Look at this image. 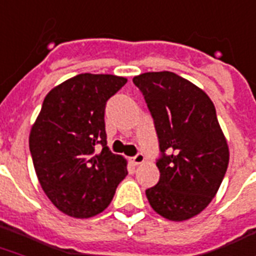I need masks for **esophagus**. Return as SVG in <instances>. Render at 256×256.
<instances>
[{"instance_id":"34e87169","label":"esophagus","mask_w":256,"mask_h":256,"mask_svg":"<svg viewBox=\"0 0 256 256\" xmlns=\"http://www.w3.org/2000/svg\"><path fill=\"white\" fill-rule=\"evenodd\" d=\"M132 160V164H136V165H140V164H142L144 161H145V156H144L142 153H136Z\"/></svg>"}]
</instances>
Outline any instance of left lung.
Returning a JSON list of instances; mask_svg holds the SVG:
<instances>
[{
	"instance_id": "obj_1",
	"label": "left lung",
	"mask_w": 256,
	"mask_h": 256,
	"mask_svg": "<svg viewBox=\"0 0 256 256\" xmlns=\"http://www.w3.org/2000/svg\"><path fill=\"white\" fill-rule=\"evenodd\" d=\"M132 83L145 98L158 136L160 180L146 189V198L165 219H190L214 198L230 160L214 103L174 72H146Z\"/></svg>"
}]
</instances>
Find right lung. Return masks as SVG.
<instances>
[{
    "label": "right lung",
    "instance_id": "obj_1",
    "mask_svg": "<svg viewBox=\"0 0 256 256\" xmlns=\"http://www.w3.org/2000/svg\"><path fill=\"white\" fill-rule=\"evenodd\" d=\"M126 83L115 75L74 76L48 92L30 130L29 149L42 190L72 218L106 210L128 174L124 157L107 148L104 124L107 100Z\"/></svg>",
    "mask_w": 256,
    "mask_h": 256
}]
</instances>
